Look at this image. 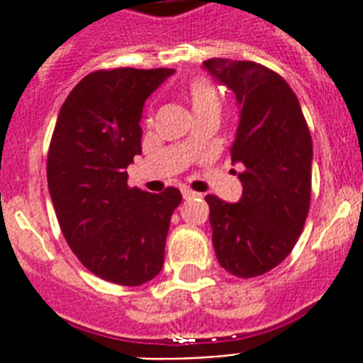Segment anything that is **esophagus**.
Returning <instances> with one entry per match:
<instances>
[{"instance_id": "34e87169", "label": "esophagus", "mask_w": 363, "mask_h": 363, "mask_svg": "<svg viewBox=\"0 0 363 363\" xmlns=\"http://www.w3.org/2000/svg\"><path fill=\"white\" fill-rule=\"evenodd\" d=\"M181 192H182V198H184V200H194V198H198V196H200L198 192H192L190 188H182Z\"/></svg>"}]
</instances>
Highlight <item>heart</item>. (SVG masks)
I'll use <instances>...</instances> for the list:
<instances>
[{
    "mask_svg": "<svg viewBox=\"0 0 363 363\" xmlns=\"http://www.w3.org/2000/svg\"><path fill=\"white\" fill-rule=\"evenodd\" d=\"M188 101L192 104L194 114L201 112V110H218L220 101H218V93L215 91L211 83L206 79H194L188 87Z\"/></svg>",
    "mask_w": 363,
    "mask_h": 363,
    "instance_id": "obj_1",
    "label": "heart"
}]
</instances>
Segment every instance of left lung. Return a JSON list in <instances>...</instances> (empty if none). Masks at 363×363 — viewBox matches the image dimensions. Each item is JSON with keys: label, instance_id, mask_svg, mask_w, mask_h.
<instances>
[{"label": "left lung", "instance_id": "8db88e82", "mask_svg": "<svg viewBox=\"0 0 363 363\" xmlns=\"http://www.w3.org/2000/svg\"><path fill=\"white\" fill-rule=\"evenodd\" d=\"M215 82L240 108L232 163L242 165V198L206 196L213 247L238 278L272 270L295 247L311 207L312 138L297 95L281 76L251 60L209 59Z\"/></svg>", "mask_w": 363, "mask_h": 363}]
</instances>
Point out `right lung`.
Returning <instances> with one entry per match:
<instances>
[{
  "mask_svg": "<svg viewBox=\"0 0 363 363\" xmlns=\"http://www.w3.org/2000/svg\"><path fill=\"white\" fill-rule=\"evenodd\" d=\"M175 70L116 68L85 76L60 108L47 184L66 242L87 270L118 286H143L163 267L171 215L182 196L127 186L138 156L146 99Z\"/></svg>",
  "mask_w": 363,
  "mask_h": 363,
  "instance_id": "right-lung-1",
  "label": "right lung"
}]
</instances>
